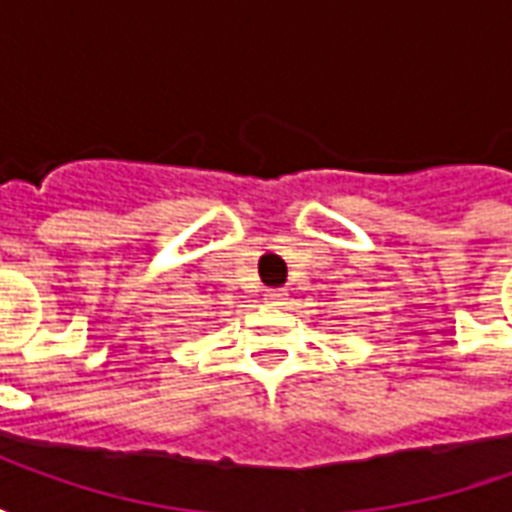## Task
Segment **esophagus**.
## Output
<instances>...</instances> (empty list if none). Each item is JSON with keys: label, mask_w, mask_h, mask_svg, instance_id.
Returning <instances> with one entry per match:
<instances>
[{"label": "esophagus", "mask_w": 512, "mask_h": 512, "mask_svg": "<svg viewBox=\"0 0 512 512\" xmlns=\"http://www.w3.org/2000/svg\"><path fill=\"white\" fill-rule=\"evenodd\" d=\"M282 299H285V293H282V290H268L266 293V301H271V304H279Z\"/></svg>", "instance_id": "34e87169"}]
</instances>
